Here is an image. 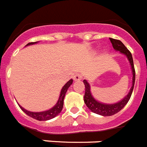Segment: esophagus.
Wrapping results in <instances>:
<instances>
[{
  "label": "esophagus",
  "mask_w": 147,
  "mask_h": 147,
  "mask_svg": "<svg viewBox=\"0 0 147 147\" xmlns=\"http://www.w3.org/2000/svg\"><path fill=\"white\" fill-rule=\"evenodd\" d=\"M82 78V74H75L74 76V80L75 81L80 80Z\"/></svg>",
  "instance_id": "1"
}]
</instances>
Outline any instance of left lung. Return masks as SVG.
Returning <instances> with one entry per match:
<instances>
[{
  "mask_svg": "<svg viewBox=\"0 0 147 147\" xmlns=\"http://www.w3.org/2000/svg\"><path fill=\"white\" fill-rule=\"evenodd\" d=\"M110 40L112 43L113 47L116 50L120 51L121 53L125 54L126 56L128 57V60L130 61L131 66L132 72H133V80H132V86L128 95L125 97V98H123L121 101L114 104H101V103H99L98 101H97L96 100H94V98L92 96V94H91L90 86H89V84L87 82L86 80H83L85 88H86L84 95L85 104H86L88 108L92 110L93 113H95L97 114L101 115V116H110L116 114L125 106L126 104L128 102V100L130 99L131 96L132 92H133V89H134V82H135V69H134V61H133V58H132L131 52L126 48L125 46L119 40L110 38Z\"/></svg>",
  "mask_w": 147,
  "mask_h": 147,
  "instance_id": "obj_1",
  "label": "left lung"
}]
</instances>
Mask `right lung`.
Returning a JSON list of instances; mask_svg holds the SVG:
<instances>
[{"mask_svg": "<svg viewBox=\"0 0 147 147\" xmlns=\"http://www.w3.org/2000/svg\"><path fill=\"white\" fill-rule=\"evenodd\" d=\"M36 42H32V43H29L27 45H31L34 44ZM73 83V80H70L68 82H67L66 84L63 86L62 89L61 91L60 97H59V101L56 104V105L55 107H53V108L50 109V110H47V111H44V112H39V113H34V112H30V111H28V110H25V109L22 107L20 105H19V107L22 109L23 112H25L28 116H29L30 117L33 119H35L39 120V121H46V120H49L51 119L54 118L57 115H59L61 113V110L63 108V104H64V98H65V94H66L67 91L68 89L69 86H71Z\"/></svg>", "mask_w": 147, "mask_h": 147, "instance_id": "1", "label": "right lung"}]
</instances>
